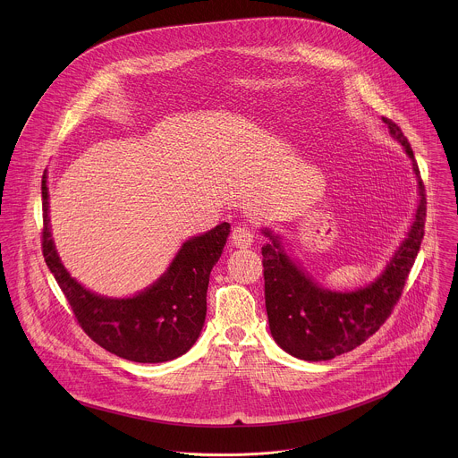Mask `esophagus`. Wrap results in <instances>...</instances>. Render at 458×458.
<instances>
[{
	"label": "esophagus",
	"mask_w": 458,
	"mask_h": 458,
	"mask_svg": "<svg viewBox=\"0 0 458 458\" xmlns=\"http://www.w3.org/2000/svg\"><path fill=\"white\" fill-rule=\"evenodd\" d=\"M254 238H256V231L250 227V225H236L231 233V242L240 247V249H247L254 243Z\"/></svg>",
	"instance_id": "1"
}]
</instances>
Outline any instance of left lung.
I'll return each mask as SVG.
<instances>
[{
	"instance_id": "8db88e82",
	"label": "left lung",
	"mask_w": 458,
	"mask_h": 458,
	"mask_svg": "<svg viewBox=\"0 0 458 458\" xmlns=\"http://www.w3.org/2000/svg\"><path fill=\"white\" fill-rule=\"evenodd\" d=\"M393 137L405 148L418 176L420 206L414 224L385 273L354 293H331L319 287L291 261L278 240L262 247L264 298L275 342L289 354L307 361H327L349 352L372 336L392 316L425 234L427 197L411 144L400 127L383 118Z\"/></svg>"
}]
</instances>
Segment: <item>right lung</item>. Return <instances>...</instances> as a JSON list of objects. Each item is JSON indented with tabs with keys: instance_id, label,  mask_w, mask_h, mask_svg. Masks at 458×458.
<instances>
[{
	"instance_id": "1",
	"label": "right lung",
	"mask_w": 458,
	"mask_h": 458,
	"mask_svg": "<svg viewBox=\"0 0 458 458\" xmlns=\"http://www.w3.org/2000/svg\"><path fill=\"white\" fill-rule=\"evenodd\" d=\"M47 197L44 176L42 254L82 331L106 351L135 363H162L185 354L204 325L209 273L231 225L224 222L183 243L167 273L144 293L111 300L86 291L64 267L49 231Z\"/></svg>"
}]
</instances>
